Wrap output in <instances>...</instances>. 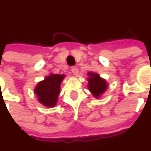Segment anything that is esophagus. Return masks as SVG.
Returning a JSON list of instances; mask_svg holds the SVG:
<instances>
[{
	"label": "esophagus",
	"mask_w": 151,
	"mask_h": 151,
	"mask_svg": "<svg viewBox=\"0 0 151 151\" xmlns=\"http://www.w3.org/2000/svg\"><path fill=\"white\" fill-rule=\"evenodd\" d=\"M71 71H72V73L74 75H77V74L78 73V68H77V67H75V66H73V67L71 68Z\"/></svg>",
	"instance_id": "esophagus-1"
}]
</instances>
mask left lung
Here are the masks:
<instances>
[{"label": "left lung", "mask_w": 151, "mask_h": 151, "mask_svg": "<svg viewBox=\"0 0 151 151\" xmlns=\"http://www.w3.org/2000/svg\"><path fill=\"white\" fill-rule=\"evenodd\" d=\"M89 76L88 80V89L92 93L95 97H100L101 94H103L107 89V84L105 79L101 78L98 73H88Z\"/></svg>", "instance_id": "1"}]
</instances>
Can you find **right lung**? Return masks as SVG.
Listing matches in <instances>:
<instances>
[{"mask_svg":"<svg viewBox=\"0 0 151 151\" xmlns=\"http://www.w3.org/2000/svg\"><path fill=\"white\" fill-rule=\"evenodd\" d=\"M61 74H50L35 87V94L41 104L46 107H54L56 105L60 91V84L65 78Z\"/></svg>","mask_w":151,"mask_h":151,"instance_id":"obj_1","label":"right lung"}]
</instances>
